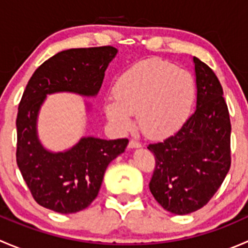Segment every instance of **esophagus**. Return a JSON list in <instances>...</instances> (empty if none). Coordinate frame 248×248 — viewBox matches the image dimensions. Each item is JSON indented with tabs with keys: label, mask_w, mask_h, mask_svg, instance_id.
<instances>
[{
	"label": "esophagus",
	"mask_w": 248,
	"mask_h": 248,
	"mask_svg": "<svg viewBox=\"0 0 248 248\" xmlns=\"http://www.w3.org/2000/svg\"><path fill=\"white\" fill-rule=\"evenodd\" d=\"M128 147L129 149H139V147H141V144L139 141H137V140H131L128 144Z\"/></svg>",
	"instance_id": "esophagus-1"
}]
</instances>
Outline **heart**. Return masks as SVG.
Segmentation results:
<instances>
[{
	"label": "heart",
	"mask_w": 248,
	"mask_h": 248,
	"mask_svg": "<svg viewBox=\"0 0 248 248\" xmlns=\"http://www.w3.org/2000/svg\"><path fill=\"white\" fill-rule=\"evenodd\" d=\"M114 97L104 104L107 119L121 133L138 126L150 139L170 137L185 124L196 97L188 71L161 60H145L117 78Z\"/></svg>",
	"instance_id": "1"
}]
</instances>
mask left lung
<instances>
[{"instance_id":"8db88e82","label":"left lung","mask_w":248,"mask_h":248,"mask_svg":"<svg viewBox=\"0 0 248 248\" xmlns=\"http://www.w3.org/2000/svg\"><path fill=\"white\" fill-rule=\"evenodd\" d=\"M196 110L174 136L150 144L156 168L150 191L158 204L175 215L206 205L231 168V119L218 78L193 57Z\"/></svg>"}]
</instances>
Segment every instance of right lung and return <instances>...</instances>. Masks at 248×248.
Returning a JSON list of instances; mask_svg holds the SVG:
<instances>
[{
    "mask_svg": "<svg viewBox=\"0 0 248 248\" xmlns=\"http://www.w3.org/2000/svg\"><path fill=\"white\" fill-rule=\"evenodd\" d=\"M116 55L112 46L64 50L29 80L17 109L16 163L34 201L46 209L60 214L86 209L98 196L107 167L126 150L128 139L82 137L71 149L54 152L43 146L37 131L47 94L71 92L94 98ZM86 108L91 106L86 103Z\"/></svg>",
    "mask_w": 248,
    "mask_h": 248,
    "instance_id": "add662e5",
    "label": "right lung"
}]
</instances>
